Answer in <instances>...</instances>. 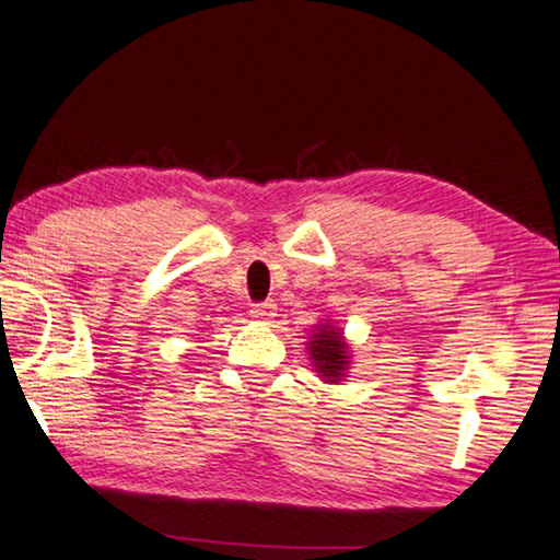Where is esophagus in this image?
I'll return each mask as SVG.
<instances>
[{"mask_svg": "<svg viewBox=\"0 0 560 560\" xmlns=\"http://www.w3.org/2000/svg\"><path fill=\"white\" fill-rule=\"evenodd\" d=\"M249 317H252V320H257V323H269V320H273V317H277V303H273V301H265V303L252 305Z\"/></svg>", "mask_w": 560, "mask_h": 560, "instance_id": "esophagus-1", "label": "esophagus"}]
</instances>
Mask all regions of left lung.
I'll use <instances>...</instances> for the list:
<instances>
[{
  "label": "left lung",
  "mask_w": 560,
  "mask_h": 560,
  "mask_svg": "<svg viewBox=\"0 0 560 560\" xmlns=\"http://www.w3.org/2000/svg\"><path fill=\"white\" fill-rule=\"evenodd\" d=\"M305 347H308L313 371L320 376V381L325 383L345 381L349 369H352V349H349L342 327L332 325L330 320L317 323L311 330V337L308 342H305Z\"/></svg>",
  "instance_id": "1"
}]
</instances>
